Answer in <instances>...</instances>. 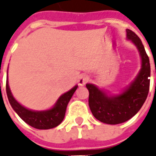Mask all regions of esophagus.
<instances>
[{
    "mask_svg": "<svg viewBox=\"0 0 156 156\" xmlns=\"http://www.w3.org/2000/svg\"><path fill=\"white\" fill-rule=\"evenodd\" d=\"M88 81H89V77L86 75H82L80 76V78L78 80V82H79L80 86H84Z\"/></svg>",
    "mask_w": 156,
    "mask_h": 156,
    "instance_id": "1",
    "label": "esophagus"
}]
</instances>
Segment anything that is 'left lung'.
I'll use <instances>...</instances> for the list:
<instances>
[{
	"mask_svg": "<svg viewBox=\"0 0 156 156\" xmlns=\"http://www.w3.org/2000/svg\"><path fill=\"white\" fill-rule=\"evenodd\" d=\"M127 39L130 40L138 49L141 66L135 80L121 93L109 94L92 83H87L89 92L88 105L93 115L98 121L115 125L131 119L141 109L147 99L150 80V63L144 46L132 30L126 29Z\"/></svg>",
	"mask_w": 156,
	"mask_h": 156,
	"instance_id": "1",
	"label": "left lung"
}]
</instances>
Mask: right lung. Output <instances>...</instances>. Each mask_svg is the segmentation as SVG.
I'll return each instance as SVG.
<instances>
[{"label":"right lung","instance_id":"right-lung-1","mask_svg":"<svg viewBox=\"0 0 156 156\" xmlns=\"http://www.w3.org/2000/svg\"><path fill=\"white\" fill-rule=\"evenodd\" d=\"M77 87L78 86L75 85L69 91L62 94L58 98L56 102L51 108L47 110L35 111L25 108L15 99L9 87L8 76H7V83H6L7 95L9 98V103L13 108V109L25 122L37 129H53L62 123L65 116L67 106L75 92V90L77 89Z\"/></svg>","mask_w":156,"mask_h":156}]
</instances>
